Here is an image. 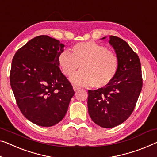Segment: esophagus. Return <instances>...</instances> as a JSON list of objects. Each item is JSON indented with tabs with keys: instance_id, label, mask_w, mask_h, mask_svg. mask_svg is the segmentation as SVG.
I'll use <instances>...</instances> for the list:
<instances>
[{
	"instance_id": "obj_1",
	"label": "esophagus",
	"mask_w": 157,
	"mask_h": 157,
	"mask_svg": "<svg viewBox=\"0 0 157 157\" xmlns=\"http://www.w3.org/2000/svg\"><path fill=\"white\" fill-rule=\"evenodd\" d=\"M73 89H74V91H76V90H79L80 88H79V87H78V86H73Z\"/></svg>"
}]
</instances>
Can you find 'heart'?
Here are the masks:
<instances>
[{
	"instance_id": "obj_1",
	"label": "heart",
	"mask_w": 157,
	"mask_h": 157,
	"mask_svg": "<svg viewBox=\"0 0 157 157\" xmlns=\"http://www.w3.org/2000/svg\"><path fill=\"white\" fill-rule=\"evenodd\" d=\"M58 65L62 74L69 76L80 66L81 71L70 77L72 83L96 88L107 86L117 75L119 59L115 52L93 41L78 43L71 53L63 50L58 56Z\"/></svg>"
}]
</instances>
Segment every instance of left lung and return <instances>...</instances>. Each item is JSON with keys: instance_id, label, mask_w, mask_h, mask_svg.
<instances>
[{"instance_id": "1", "label": "left lung", "mask_w": 157, "mask_h": 157, "mask_svg": "<svg viewBox=\"0 0 157 157\" xmlns=\"http://www.w3.org/2000/svg\"><path fill=\"white\" fill-rule=\"evenodd\" d=\"M109 43L119 57V70L109 85L98 90H89L88 98L91 119L106 128L119 126L131 116L143 87L141 64L137 55L119 37L110 36Z\"/></svg>"}]
</instances>
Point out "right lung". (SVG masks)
<instances>
[{"instance_id": "obj_1", "label": "right lung", "mask_w": 157, "mask_h": 157, "mask_svg": "<svg viewBox=\"0 0 157 157\" xmlns=\"http://www.w3.org/2000/svg\"><path fill=\"white\" fill-rule=\"evenodd\" d=\"M64 47L58 40L38 36L19 49L12 61L10 82L17 104L26 119L38 126L58 124L74 95L59 68L57 59Z\"/></svg>"}]
</instances>
